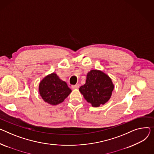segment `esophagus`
<instances>
[{"label":"esophagus","mask_w":154,"mask_h":154,"mask_svg":"<svg viewBox=\"0 0 154 154\" xmlns=\"http://www.w3.org/2000/svg\"><path fill=\"white\" fill-rule=\"evenodd\" d=\"M79 84H76L75 85H72L71 86V88L72 89H77V88H79Z\"/></svg>","instance_id":"esophagus-1"}]
</instances>
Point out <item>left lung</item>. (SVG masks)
<instances>
[{
	"instance_id": "left-lung-1",
	"label": "left lung",
	"mask_w": 154,
	"mask_h": 154,
	"mask_svg": "<svg viewBox=\"0 0 154 154\" xmlns=\"http://www.w3.org/2000/svg\"><path fill=\"white\" fill-rule=\"evenodd\" d=\"M113 88L109 76L101 71L92 70L87 75L85 84L80 87L79 91L92 106L97 107L109 100Z\"/></svg>"
}]
</instances>
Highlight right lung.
<instances>
[{
	"label": "right lung",
	"mask_w": 154,
	"mask_h": 154,
	"mask_svg": "<svg viewBox=\"0 0 154 154\" xmlns=\"http://www.w3.org/2000/svg\"><path fill=\"white\" fill-rule=\"evenodd\" d=\"M39 91L44 101L53 105L62 103L71 92L65 82L61 80L54 73L42 80L39 84Z\"/></svg>",
	"instance_id": "right-lung-1"
}]
</instances>
